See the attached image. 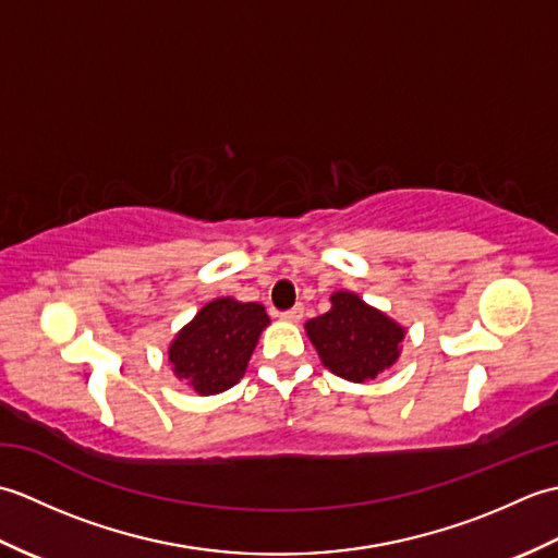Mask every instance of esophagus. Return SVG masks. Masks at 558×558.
Segmentation results:
<instances>
[{"label":"esophagus","instance_id":"obj_1","mask_svg":"<svg viewBox=\"0 0 558 558\" xmlns=\"http://www.w3.org/2000/svg\"><path fill=\"white\" fill-rule=\"evenodd\" d=\"M302 316H304V306H302V304H294L292 310H288V312H282V314H280V318H286V322H292V324H298Z\"/></svg>","mask_w":558,"mask_h":558}]
</instances>
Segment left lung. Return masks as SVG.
Wrapping results in <instances>:
<instances>
[{"label": "left lung", "instance_id": "obj_1", "mask_svg": "<svg viewBox=\"0 0 558 558\" xmlns=\"http://www.w3.org/2000/svg\"><path fill=\"white\" fill-rule=\"evenodd\" d=\"M306 336L324 366L354 384L372 381L400 357L405 328L354 292L330 294V310L306 322Z\"/></svg>", "mask_w": 558, "mask_h": 558}]
</instances>
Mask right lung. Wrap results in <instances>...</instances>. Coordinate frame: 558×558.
Returning a JSON list of instances; mask_svg holds the SVG:
<instances>
[{
  "label": "right lung",
  "mask_w": 558,
  "mask_h": 558,
  "mask_svg": "<svg viewBox=\"0 0 558 558\" xmlns=\"http://www.w3.org/2000/svg\"><path fill=\"white\" fill-rule=\"evenodd\" d=\"M270 324L258 302L220 298L208 302L170 345L174 376L198 396L232 388L246 372L260 330Z\"/></svg>",
  "instance_id": "1"
}]
</instances>
